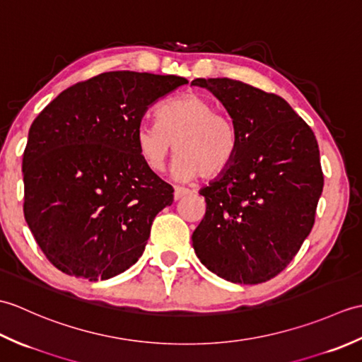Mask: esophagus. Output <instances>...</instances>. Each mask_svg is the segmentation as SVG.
Masks as SVG:
<instances>
[{
    "label": "esophagus",
    "mask_w": 362,
    "mask_h": 362,
    "mask_svg": "<svg viewBox=\"0 0 362 362\" xmlns=\"http://www.w3.org/2000/svg\"><path fill=\"white\" fill-rule=\"evenodd\" d=\"M188 194H191V191L187 189V188L177 187V188L174 189V199H175V201H180L182 197H185V196H188Z\"/></svg>",
    "instance_id": "34e87169"
}]
</instances>
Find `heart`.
Instances as JSON below:
<instances>
[{"label": "heart", "instance_id": "heart-1", "mask_svg": "<svg viewBox=\"0 0 362 362\" xmlns=\"http://www.w3.org/2000/svg\"><path fill=\"white\" fill-rule=\"evenodd\" d=\"M158 122L141 121L136 146L151 171L160 173L169 153H179L174 173L183 180L216 179L232 166L238 152V130L232 118L219 113L205 96L188 93L169 99L157 110Z\"/></svg>", "mask_w": 362, "mask_h": 362}]
</instances>
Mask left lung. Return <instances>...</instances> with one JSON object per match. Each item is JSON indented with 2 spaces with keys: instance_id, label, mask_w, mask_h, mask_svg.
Returning a JSON list of instances; mask_svg holds the SVG:
<instances>
[{
  "instance_id": "left-lung-1",
  "label": "left lung",
  "mask_w": 362,
  "mask_h": 362,
  "mask_svg": "<svg viewBox=\"0 0 362 362\" xmlns=\"http://www.w3.org/2000/svg\"><path fill=\"white\" fill-rule=\"evenodd\" d=\"M226 107L238 130L232 166L201 189L197 258L233 283L274 279L302 247L324 188L314 132L283 98L240 81L194 79Z\"/></svg>"
}]
</instances>
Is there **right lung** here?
<instances>
[{
    "instance_id": "right-lung-1",
    "label": "right lung",
    "mask_w": 362,
    "mask_h": 362,
    "mask_svg": "<svg viewBox=\"0 0 362 362\" xmlns=\"http://www.w3.org/2000/svg\"><path fill=\"white\" fill-rule=\"evenodd\" d=\"M188 81L109 71L74 83L34 119L23 153L25 219L52 266L107 280L141 257L174 189L136 146L148 107Z\"/></svg>"
}]
</instances>
